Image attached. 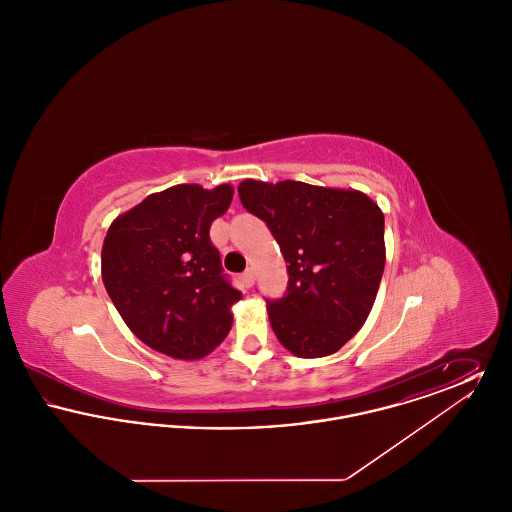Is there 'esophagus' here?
<instances>
[{
    "label": "esophagus",
    "mask_w": 512,
    "mask_h": 512,
    "mask_svg": "<svg viewBox=\"0 0 512 512\" xmlns=\"http://www.w3.org/2000/svg\"><path fill=\"white\" fill-rule=\"evenodd\" d=\"M242 282H244L245 288H251L253 286V282H255V272H253V268H247L244 274H242Z\"/></svg>",
    "instance_id": "obj_1"
}]
</instances>
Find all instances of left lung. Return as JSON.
Returning <instances> with one entry per match:
<instances>
[{
    "mask_svg": "<svg viewBox=\"0 0 512 512\" xmlns=\"http://www.w3.org/2000/svg\"><path fill=\"white\" fill-rule=\"evenodd\" d=\"M240 201L265 224L288 263V288L267 299L280 343L303 359L351 340L374 305L386 265L384 215L368 195L284 180H244Z\"/></svg>",
    "mask_w": 512,
    "mask_h": 512,
    "instance_id": "1",
    "label": "left lung"
}]
</instances>
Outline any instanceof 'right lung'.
I'll use <instances>...</instances> for the list:
<instances>
[{"mask_svg": "<svg viewBox=\"0 0 512 512\" xmlns=\"http://www.w3.org/2000/svg\"><path fill=\"white\" fill-rule=\"evenodd\" d=\"M232 194L228 184H178L149 195L107 230L105 290L136 338L159 353L201 359L230 332V307L242 292L224 274L209 228Z\"/></svg>", "mask_w": 512, "mask_h": 512, "instance_id": "right-lung-1", "label": "right lung"}]
</instances>
